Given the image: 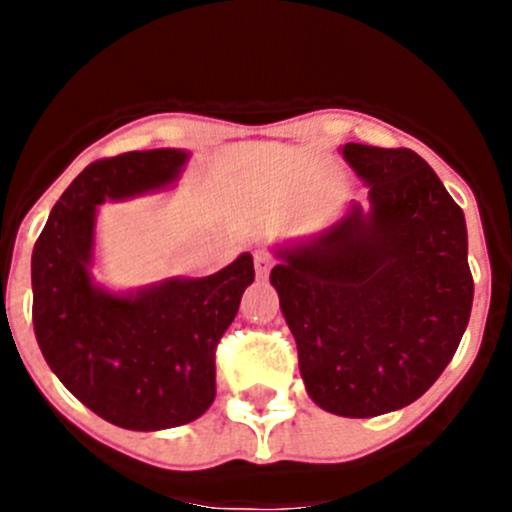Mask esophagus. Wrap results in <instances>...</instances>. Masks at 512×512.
Segmentation results:
<instances>
[{"instance_id":"1","label":"esophagus","mask_w":512,"mask_h":512,"mask_svg":"<svg viewBox=\"0 0 512 512\" xmlns=\"http://www.w3.org/2000/svg\"><path fill=\"white\" fill-rule=\"evenodd\" d=\"M253 264H256V277H269L271 271V256L264 251H256V256H253Z\"/></svg>"}]
</instances>
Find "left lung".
Listing matches in <instances>:
<instances>
[{"label":"left lung","instance_id":"8db88e82","mask_svg":"<svg viewBox=\"0 0 512 512\" xmlns=\"http://www.w3.org/2000/svg\"><path fill=\"white\" fill-rule=\"evenodd\" d=\"M369 187L323 233L277 246L279 307L318 408L374 418L418 400L454 359L472 312L467 223L410 148L346 143Z\"/></svg>","mask_w":512,"mask_h":512}]
</instances>
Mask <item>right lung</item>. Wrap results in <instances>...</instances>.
<instances>
[{
  "instance_id": "obj_1",
  "label": "right lung",
  "mask_w": 512,
  "mask_h": 512,
  "mask_svg": "<svg viewBox=\"0 0 512 512\" xmlns=\"http://www.w3.org/2000/svg\"><path fill=\"white\" fill-rule=\"evenodd\" d=\"M187 151L102 158L76 176L33 248V325L51 372L79 402L128 431H164L215 400V348L253 282L251 253L202 279L110 292L92 277L97 205L161 192Z\"/></svg>"
}]
</instances>
